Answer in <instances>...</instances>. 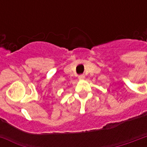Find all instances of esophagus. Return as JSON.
<instances>
[{
    "label": "esophagus",
    "instance_id": "34e87169",
    "mask_svg": "<svg viewBox=\"0 0 147 147\" xmlns=\"http://www.w3.org/2000/svg\"><path fill=\"white\" fill-rule=\"evenodd\" d=\"M78 78L79 79H84L85 78V76L84 75H80V76H78Z\"/></svg>",
    "mask_w": 147,
    "mask_h": 147
}]
</instances>
